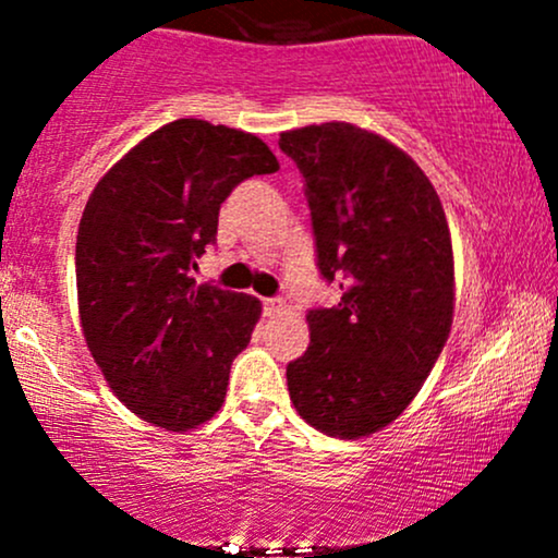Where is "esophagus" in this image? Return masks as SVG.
<instances>
[{
	"label": "esophagus",
	"instance_id": "obj_1",
	"mask_svg": "<svg viewBox=\"0 0 558 558\" xmlns=\"http://www.w3.org/2000/svg\"><path fill=\"white\" fill-rule=\"evenodd\" d=\"M262 306H265V315H278V312L286 310L283 299H262Z\"/></svg>",
	"mask_w": 558,
	"mask_h": 558
}]
</instances>
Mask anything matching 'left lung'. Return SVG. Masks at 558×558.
I'll use <instances>...</instances> for the list:
<instances>
[{
    "mask_svg": "<svg viewBox=\"0 0 558 558\" xmlns=\"http://www.w3.org/2000/svg\"><path fill=\"white\" fill-rule=\"evenodd\" d=\"M304 175L317 267L343 296L310 310V345L288 364L301 420L332 438L390 425L420 393L453 323L444 204L407 151L351 123L280 133Z\"/></svg>",
    "mask_w": 558,
    "mask_h": 558,
    "instance_id": "8db88e82",
    "label": "left lung"
}]
</instances>
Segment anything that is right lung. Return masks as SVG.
Listing matches in <instances>:
<instances>
[{
  "label": "right lung",
  "instance_id": "right-lung-1",
  "mask_svg": "<svg viewBox=\"0 0 558 558\" xmlns=\"http://www.w3.org/2000/svg\"><path fill=\"white\" fill-rule=\"evenodd\" d=\"M254 133L181 118L133 146L96 183L75 241L81 328L112 393L141 420L183 433L226 401L259 299L196 286L220 204L278 170Z\"/></svg>",
  "mask_w": 558,
  "mask_h": 558
}]
</instances>
